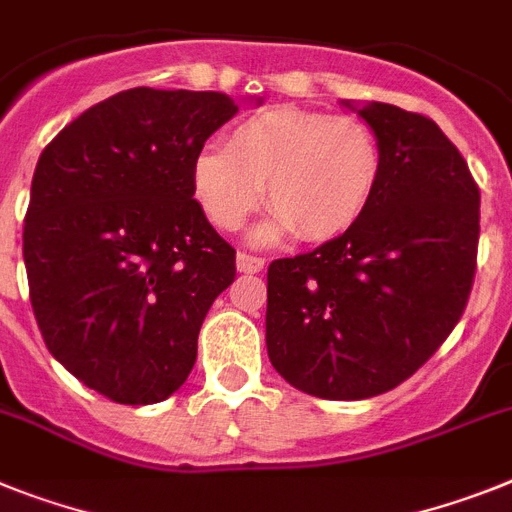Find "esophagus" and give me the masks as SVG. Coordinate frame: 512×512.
Segmentation results:
<instances>
[{"label":"esophagus","mask_w":512,"mask_h":512,"mask_svg":"<svg viewBox=\"0 0 512 512\" xmlns=\"http://www.w3.org/2000/svg\"><path fill=\"white\" fill-rule=\"evenodd\" d=\"M235 264H238V272L243 274H259L261 269L266 266V261L261 259V256H251V253H238V259H235Z\"/></svg>","instance_id":"1"}]
</instances>
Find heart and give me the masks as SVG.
I'll list each match as a JSON object with an SVG mask.
<instances>
[{
    "label": "heart",
    "instance_id": "heart-1",
    "mask_svg": "<svg viewBox=\"0 0 512 512\" xmlns=\"http://www.w3.org/2000/svg\"><path fill=\"white\" fill-rule=\"evenodd\" d=\"M383 178V150L365 121L279 106L240 121L225 147L191 163V191L214 227L235 233L259 204L272 214L253 243L292 233L310 243L339 238L365 217Z\"/></svg>",
    "mask_w": 512,
    "mask_h": 512
}]
</instances>
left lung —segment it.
I'll return each instance as SVG.
<instances>
[{
    "label": "left lung",
    "mask_w": 512,
    "mask_h": 512,
    "mask_svg": "<svg viewBox=\"0 0 512 512\" xmlns=\"http://www.w3.org/2000/svg\"><path fill=\"white\" fill-rule=\"evenodd\" d=\"M344 106L381 142V186L352 230L269 264L266 352L298 391L355 401L417 373L464 316L479 186L427 116L388 103Z\"/></svg>",
    "instance_id": "8db88e82"
}]
</instances>
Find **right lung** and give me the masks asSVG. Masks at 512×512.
<instances>
[{
  "label": "right lung",
  "mask_w": 512,
  "mask_h": 512,
  "mask_svg": "<svg viewBox=\"0 0 512 512\" xmlns=\"http://www.w3.org/2000/svg\"><path fill=\"white\" fill-rule=\"evenodd\" d=\"M238 106L134 87L87 108L41 152L25 214L30 303L48 352L116 404L186 383L235 248L191 191V163Z\"/></svg>",
  "instance_id": "add662e5"
}]
</instances>
